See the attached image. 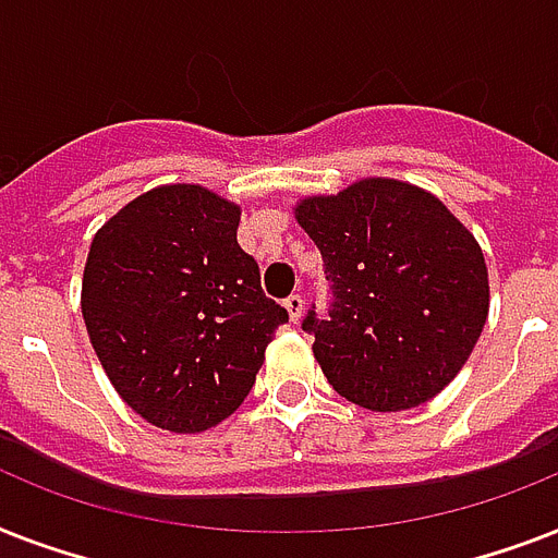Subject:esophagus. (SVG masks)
<instances>
[{"instance_id":"esophagus-1","label":"esophagus","mask_w":558,"mask_h":558,"mask_svg":"<svg viewBox=\"0 0 558 558\" xmlns=\"http://www.w3.org/2000/svg\"><path fill=\"white\" fill-rule=\"evenodd\" d=\"M283 304H287L289 310V318H292L295 324L301 322V315H304V295H301V292H292Z\"/></svg>"}]
</instances>
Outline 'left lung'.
I'll list each match as a JSON object with an SVG mask.
<instances>
[{"mask_svg": "<svg viewBox=\"0 0 558 558\" xmlns=\"http://www.w3.org/2000/svg\"><path fill=\"white\" fill-rule=\"evenodd\" d=\"M295 217L332 292L327 313L313 304L301 322L327 381L367 411L437 397L466 365L489 313L475 236L437 196L393 179L310 196Z\"/></svg>", "mask_w": 558, "mask_h": 558, "instance_id": "left-lung-1", "label": "left lung"}]
</instances>
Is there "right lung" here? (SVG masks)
Segmentation results:
<instances>
[{"label":"right lung","instance_id":"obj_1","mask_svg":"<svg viewBox=\"0 0 558 558\" xmlns=\"http://www.w3.org/2000/svg\"><path fill=\"white\" fill-rule=\"evenodd\" d=\"M240 208L199 185H165L92 240L83 322L109 381L147 423L205 432L243 405L289 313L263 295L236 243Z\"/></svg>","mask_w":558,"mask_h":558}]
</instances>
